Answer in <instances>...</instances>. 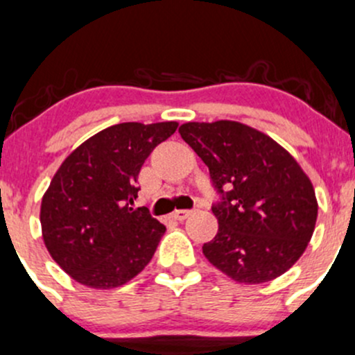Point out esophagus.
Here are the masks:
<instances>
[{"mask_svg": "<svg viewBox=\"0 0 355 355\" xmlns=\"http://www.w3.org/2000/svg\"><path fill=\"white\" fill-rule=\"evenodd\" d=\"M190 214H192V211H175L173 214H171V218H173L175 221H185Z\"/></svg>", "mask_w": 355, "mask_h": 355, "instance_id": "1", "label": "esophagus"}]
</instances>
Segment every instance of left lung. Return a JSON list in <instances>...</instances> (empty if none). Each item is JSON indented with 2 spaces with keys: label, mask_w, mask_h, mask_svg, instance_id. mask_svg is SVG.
<instances>
[{
  "label": "left lung",
  "mask_w": 355,
  "mask_h": 355,
  "mask_svg": "<svg viewBox=\"0 0 355 355\" xmlns=\"http://www.w3.org/2000/svg\"><path fill=\"white\" fill-rule=\"evenodd\" d=\"M178 132L223 196L212 207L218 234L204 243V257L240 284H262L289 270L318 216L315 189L294 156L236 121L187 122Z\"/></svg>",
  "instance_id": "left-lung-1"
}]
</instances>
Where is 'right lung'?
<instances>
[{
  "mask_svg": "<svg viewBox=\"0 0 355 355\" xmlns=\"http://www.w3.org/2000/svg\"><path fill=\"white\" fill-rule=\"evenodd\" d=\"M178 122H122L81 143L61 163L40 204L42 240L71 279L114 289L151 262L166 227L132 209L144 159Z\"/></svg>",
  "mask_w": 355,
  "mask_h": 355,
  "instance_id": "1",
  "label": "right lung"
}]
</instances>
